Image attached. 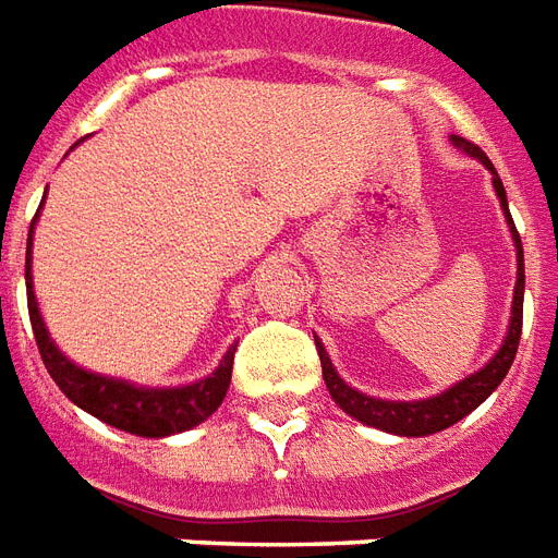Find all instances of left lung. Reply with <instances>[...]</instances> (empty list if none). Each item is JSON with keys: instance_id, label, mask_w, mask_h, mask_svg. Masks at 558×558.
I'll return each instance as SVG.
<instances>
[{"instance_id": "1", "label": "left lung", "mask_w": 558, "mask_h": 558, "mask_svg": "<svg viewBox=\"0 0 558 558\" xmlns=\"http://www.w3.org/2000/svg\"><path fill=\"white\" fill-rule=\"evenodd\" d=\"M452 144L461 147V150L478 159V162L488 168L494 174V192L499 197V206L506 213V221H509L511 239H514V251H518V283H514V301H511V319L509 331H506V340L499 345V352L490 357L478 373L468 375L464 381L452 384L449 390H444L440 396H432V399H416V402H390V399H375V396H366L361 390H354L352 384H345L340 378V373L333 369L331 357L325 352V345L316 337V352H319L322 361V378H325V387L337 405L345 411L354 420H361L363 426L381 428V432H390V435L402 437H423L435 435V432H444V428L456 426L458 420H464L470 411H476L485 399H488L494 390L499 387V381L506 378V373L514 363V354H518V342H521V328H523V245L518 230H514V221L509 216V201H506V189H502V180L494 171V165L485 153L478 150L476 144L468 142V138H458L452 135Z\"/></svg>"}]
</instances>
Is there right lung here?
I'll return each mask as SVG.
<instances>
[{"label": "right lung", "instance_id": "obj_1", "mask_svg": "<svg viewBox=\"0 0 558 558\" xmlns=\"http://www.w3.org/2000/svg\"><path fill=\"white\" fill-rule=\"evenodd\" d=\"M35 221L28 227L26 242L28 319H32V331H35L37 352L44 357V366L52 375V381L61 387V393L68 396L73 405L88 411L90 416H97L102 423L138 437L180 435L185 428H195L197 423H204L209 414H216L218 405L225 402L227 387H230L236 345L227 349L225 361L218 363L216 373L206 375L195 384H183V387H138V384L123 381V378L88 373V369H82V366L70 361L68 354L59 352V345L49 340L47 325L40 319L35 287H32V233H35Z\"/></svg>", "mask_w": 558, "mask_h": 558}]
</instances>
